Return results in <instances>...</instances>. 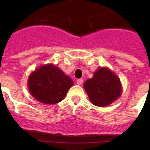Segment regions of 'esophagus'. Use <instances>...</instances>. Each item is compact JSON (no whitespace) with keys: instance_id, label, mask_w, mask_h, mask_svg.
<instances>
[{"instance_id":"esophagus-1","label":"esophagus","mask_w":150,"mask_h":150,"mask_svg":"<svg viewBox=\"0 0 150 150\" xmlns=\"http://www.w3.org/2000/svg\"><path fill=\"white\" fill-rule=\"evenodd\" d=\"M76 83H77V84L79 85V86H81V85L83 83V79H77V80H76Z\"/></svg>"}]
</instances>
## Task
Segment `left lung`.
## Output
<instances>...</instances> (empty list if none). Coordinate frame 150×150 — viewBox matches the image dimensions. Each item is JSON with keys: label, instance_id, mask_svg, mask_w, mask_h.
I'll use <instances>...</instances> for the list:
<instances>
[{"label": "left lung", "instance_id": "8db88e82", "mask_svg": "<svg viewBox=\"0 0 150 150\" xmlns=\"http://www.w3.org/2000/svg\"><path fill=\"white\" fill-rule=\"evenodd\" d=\"M83 86L91 103L98 107L112 104L121 96L122 91L119 77L107 67H99Z\"/></svg>", "mask_w": 150, "mask_h": 150}]
</instances>
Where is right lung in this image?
I'll use <instances>...</instances> for the list:
<instances>
[{"label": "right lung", "instance_id": "add662e5", "mask_svg": "<svg viewBox=\"0 0 150 150\" xmlns=\"http://www.w3.org/2000/svg\"><path fill=\"white\" fill-rule=\"evenodd\" d=\"M74 85L71 77L55 65L47 64L36 69L29 76L28 87L33 97L46 104L62 101Z\"/></svg>", "mask_w": 150, "mask_h": 150}]
</instances>
